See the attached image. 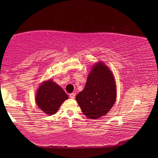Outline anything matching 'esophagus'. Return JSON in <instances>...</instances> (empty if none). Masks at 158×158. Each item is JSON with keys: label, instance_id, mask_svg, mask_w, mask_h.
<instances>
[{"label": "esophagus", "instance_id": "obj_1", "mask_svg": "<svg viewBox=\"0 0 158 158\" xmlns=\"http://www.w3.org/2000/svg\"><path fill=\"white\" fill-rule=\"evenodd\" d=\"M69 98H72V99H74V98H75V93H70V94H69Z\"/></svg>", "mask_w": 158, "mask_h": 158}]
</instances>
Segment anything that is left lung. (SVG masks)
Segmentation results:
<instances>
[{
    "instance_id": "8db88e82",
    "label": "left lung",
    "mask_w": 158,
    "mask_h": 158,
    "mask_svg": "<svg viewBox=\"0 0 158 158\" xmlns=\"http://www.w3.org/2000/svg\"><path fill=\"white\" fill-rule=\"evenodd\" d=\"M116 95L113 73L103 62L98 61L92 67L84 89L77 95L76 100L85 116L98 119L110 111Z\"/></svg>"
}]
</instances>
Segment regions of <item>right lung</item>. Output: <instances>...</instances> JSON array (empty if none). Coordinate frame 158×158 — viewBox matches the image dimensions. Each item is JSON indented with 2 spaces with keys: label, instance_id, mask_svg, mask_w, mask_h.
Segmentation results:
<instances>
[{
  "label": "right lung",
  "instance_id": "right-lung-1",
  "mask_svg": "<svg viewBox=\"0 0 158 158\" xmlns=\"http://www.w3.org/2000/svg\"><path fill=\"white\" fill-rule=\"evenodd\" d=\"M68 95L59 85L49 79L41 83L37 90L35 102L41 110L47 115H53Z\"/></svg>",
  "mask_w": 158,
  "mask_h": 158
}]
</instances>
